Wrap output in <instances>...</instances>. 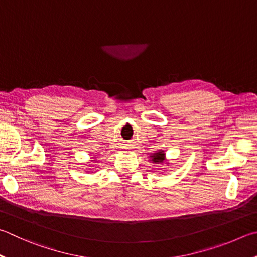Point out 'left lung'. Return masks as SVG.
<instances>
[{
  "mask_svg": "<svg viewBox=\"0 0 257 257\" xmlns=\"http://www.w3.org/2000/svg\"><path fill=\"white\" fill-rule=\"evenodd\" d=\"M151 157L154 163H163L165 160V154L163 153V151H160L157 153H154Z\"/></svg>",
  "mask_w": 257,
  "mask_h": 257,
  "instance_id": "left-lung-1",
  "label": "left lung"
}]
</instances>
